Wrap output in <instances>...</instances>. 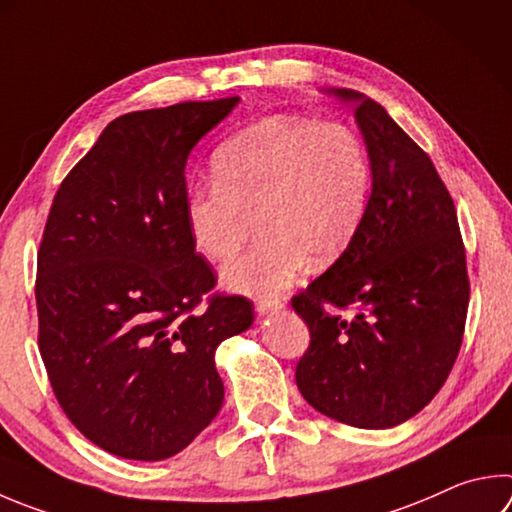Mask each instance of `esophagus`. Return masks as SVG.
Wrapping results in <instances>:
<instances>
[{"mask_svg": "<svg viewBox=\"0 0 512 512\" xmlns=\"http://www.w3.org/2000/svg\"><path fill=\"white\" fill-rule=\"evenodd\" d=\"M282 306H284V302H282V300H257L255 309H257V313H259V315H268V313L280 311Z\"/></svg>", "mask_w": 512, "mask_h": 512, "instance_id": "1", "label": "esophagus"}]
</instances>
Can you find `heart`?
<instances>
[{
  "instance_id": "heart-1",
  "label": "heart",
  "mask_w": 512,
  "mask_h": 512,
  "mask_svg": "<svg viewBox=\"0 0 512 512\" xmlns=\"http://www.w3.org/2000/svg\"><path fill=\"white\" fill-rule=\"evenodd\" d=\"M212 185L185 194V224L197 253L228 266L224 282L255 297H275L302 268L333 264L365 221L371 161L362 138L342 123L271 116L230 138L212 159Z\"/></svg>"
}]
</instances>
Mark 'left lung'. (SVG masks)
I'll return each mask as SVG.
<instances>
[{"instance_id":"left-lung-1","label":"left lung","mask_w":512,"mask_h":512,"mask_svg":"<svg viewBox=\"0 0 512 512\" xmlns=\"http://www.w3.org/2000/svg\"><path fill=\"white\" fill-rule=\"evenodd\" d=\"M356 102L371 161L367 215L347 253L295 293L311 333L297 389L320 414L385 430L439 394L470 302L457 210L434 163L376 100Z\"/></svg>"}]
</instances>
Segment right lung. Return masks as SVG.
Instances as JSON below:
<instances>
[{"label": "right lung", "mask_w": 512, "mask_h": 512, "mask_svg": "<svg viewBox=\"0 0 512 512\" xmlns=\"http://www.w3.org/2000/svg\"><path fill=\"white\" fill-rule=\"evenodd\" d=\"M237 96L125 114L64 176L37 250V347L69 421L109 454L161 461L224 403L221 340L255 318L185 224V161Z\"/></svg>", "instance_id": "obj_1"}]
</instances>
